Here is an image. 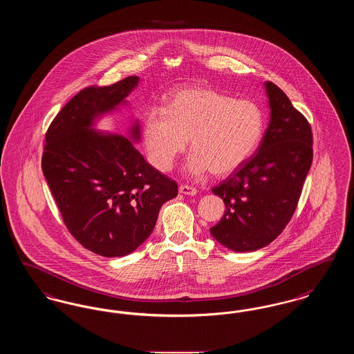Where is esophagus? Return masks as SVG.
<instances>
[{
    "label": "esophagus",
    "mask_w": 354,
    "mask_h": 354,
    "mask_svg": "<svg viewBox=\"0 0 354 354\" xmlns=\"http://www.w3.org/2000/svg\"><path fill=\"white\" fill-rule=\"evenodd\" d=\"M179 192L183 195H188V196H195L198 194L196 188H194L192 185H182L179 187Z\"/></svg>",
    "instance_id": "esophagus-1"
}]
</instances>
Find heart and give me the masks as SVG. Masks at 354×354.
<instances>
[{"label":"heart","instance_id":"1","mask_svg":"<svg viewBox=\"0 0 354 354\" xmlns=\"http://www.w3.org/2000/svg\"><path fill=\"white\" fill-rule=\"evenodd\" d=\"M264 130L266 113L257 102L211 87L179 90L165 109L151 107L142 122L152 167L169 171L189 139L185 169L195 176L209 169L215 175L234 172L259 149Z\"/></svg>","mask_w":354,"mask_h":354}]
</instances>
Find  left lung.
Returning <instances> with one entry per match:
<instances>
[{
  "label": "left lung",
  "instance_id": "1",
  "mask_svg": "<svg viewBox=\"0 0 354 354\" xmlns=\"http://www.w3.org/2000/svg\"><path fill=\"white\" fill-rule=\"evenodd\" d=\"M270 123L257 152L212 188L225 204L212 237L235 252H251L272 243L292 218L309 172L312 131L286 93L266 82Z\"/></svg>",
  "mask_w": 354,
  "mask_h": 354
}]
</instances>
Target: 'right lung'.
Returning <instances> with one entry per match:
<instances>
[{
    "instance_id": "add662e5",
    "label": "right lung",
    "mask_w": 354,
    "mask_h": 354,
    "mask_svg": "<svg viewBox=\"0 0 354 354\" xmlns=\"http://www.w3.org/2000/svg\"><path fill=\"white\" fill-rule=\"evenodd\" d=\"M138 84L133 75L84 88L46 133L42 171L64 221L84 248L106 257L134 252L151 235L160 207L178 195V185L135 149L139 119H131L127 136L95 129L129 106Z\"/></svg>"
}]
</instances>
